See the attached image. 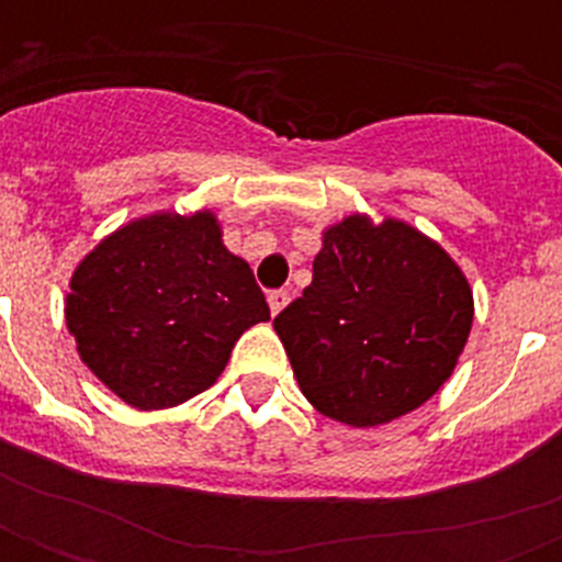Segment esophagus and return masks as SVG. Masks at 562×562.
<instances>
[{"label":"esophagus","instance_id":"obj_1","mask_svg":"<svg viewBox=\"0 0 562 562\" xmlns=\"http://www.w3.org/2000/svg\"><path fill=\"white\" fill-rule=\"evenodd\" d=\"M289 300H291V294L285 289L271 291V294H268V306H271V315H280L282 308L289 306Z\"/></svg>","mask_w":562,"mask_h":562}]
</instances>
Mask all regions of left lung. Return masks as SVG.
I'll use <instances>...</instances> for the list:
<instances>
[{
    "label": "left lung",
    "instance_id": "left-lung-1",
    "mask_svg": "<svg viewBox=\"0 0 562 562\" xmlns=\"http://www.w3.org/2000/svg\"><path fill=\"white\" fill-rule=\"evenodd\" d=\"M472 291L431 238L352 215L326 229L312 285L273 317L300 391L321 414L368 428L419 408L452 375Z\"/></svg>",
    "mask_w": 562,
    "mask_h": 562
}]
</instances>
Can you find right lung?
Instances as JSON below:
<instances>
[{"instance_id":"add662e5","label":"right lung","mask_w":562,"mask_h":562,"mask_svg":"<svg viewBox=\"0 0 562 562\" xmlns=\"http://www.w3.org/2000/svg\"><path fill=\"white\" fill-rule=\"evenodd\" d=\"M271 321L254 271L210 212L116 229L75 271L66 326L78 356L134 408H171L221 375L238 335Z\"/></svg>"}]
</instances>
